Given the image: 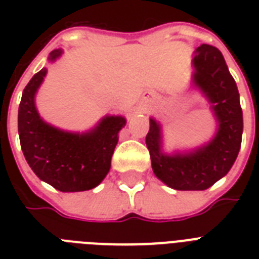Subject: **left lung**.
Returning <instances> with one entry per match:
<instances>
[{
	"label": "left lung",
	"instance_id": "obj_1",
	"mask_svg": "<svg viewBox=\"0 0 259 259\" xmlns=\"http://www.w3.org/2000/svg\"><path fill=\"white\" fill-rule=\"evenodd\" d=\"M195 84L212 103L219 122L217 136L209 144L188 154L166 156L160 150L161 132L150 119L146 134L154 175L179 191H203L227 175L241 149L243 117L237 83L217 47L201 44L193 58Z\"/></svg>",
	"mask_w": 259,
	"mask_h": 259
}]
</instances>
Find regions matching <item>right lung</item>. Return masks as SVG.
<instances>
[{
	"label": "right lung",
	"mask_w": 259,
	"mask_h": 259,
	"mask_svg": "<svg viewBox=\"0 0 259 259\" xmlns=\"http://www.w3.org/2000/svg\"><path fill=\"white\" fill-rule=\"evenodd\" d=\"M62 55L52 51L50 60ZM47 70L33 75L22 91L18 107V136L22 153L36 176L62 192L95 188L110 170L111 156L125 118L106 117L90 133H67L48 125L38 115L34 94Z\"/></svg>",
	"instance_id": "1"
}]
</instances>
